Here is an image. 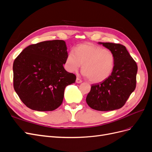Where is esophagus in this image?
Returning <instances> with one entry per match:
<instances>
[{
  "instance_id": "obj_1",
  "label": "esophagus",
  "mask_w": 152,
  "mask_h": 152,
  "mask_svg": "<svg viewBox=\"0 0 152 152\" xmlns=\"http://www.w3.org/2000/svg\"><path fill=\"white\" fill-rule=\"evenodd\" d=\"M82 80L81 79H80L79 77H77L76 79V83L80 84V83H82Z\"/></svg>"
}]
</instances>
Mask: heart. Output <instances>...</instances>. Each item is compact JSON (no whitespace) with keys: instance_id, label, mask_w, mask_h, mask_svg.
Instances as JSON below:
<instances>
[{"instance_id":"heart-1","label":"heart","mask_w":152,"mask_h":152,"mask_svg":"<svg viewBox=\"0 0 152 152\" xmlns=\"http://www.w3.org/2000/svg\"><path fill=\"white\" fill-rule=\"evenodd\" d=\"M113 53L98 45L82 44L75 49V54L69 52L65 60V68L70 72H76L81 65L83 74L93 83L107 80L114 68Z\"/></svg>"}]
</instances>
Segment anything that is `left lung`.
<instances>
[{
  "mask_svg": "<svg viewBox=\"0 0 152 152\" xmlns=\"http://www.w3.org/2000/svg\"><path fill=\"white\" fill-rule=\"evenodd\" d=\"M98 44H102L114 55V68L107 80L92 85L86 102L94 110L112 111L122 108L134 91L137 66L123 45L110 42Z\"/></svg>",
  "mask_w": 152,
  "mask_h": 152,
  "instance_id": "8db88e82",
  "label": "left lung"
}]
</instances>
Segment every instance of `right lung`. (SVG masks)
Listing matches in <instances>:
<instances>
[{
	"label": "right lung",
	"mask_w": 152,
	"mask_h": 152,
	"mask_svg": "<svg viewBox=\"0 0 152 152\" xmlns=\"http://www.w3.org/2000/svg\"><path fill=\"white\" fill-rule=\"evenodd\" d=\"M67 54L65 41L54 40L30 45L15 59L14 89L27 107L45 112L61 104L65 87L76 80L63 67Z\"/></svg>",
	"instance_id": "1"
}]
</instances>
